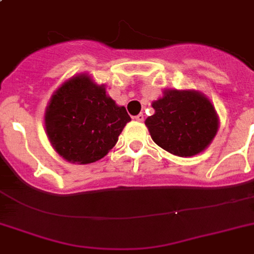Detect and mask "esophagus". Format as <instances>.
I'll use <instances>...</instances> for the list:
<instances>
[{
  "instance_id": "esophagus-1",
  "label": "esophagus",
  "mask_w": 254,
  "mask_h": 254,
  "mask_svg": "<svg viewBox=\"0 0 254 254\" xmlns=\"http://www.w3.org/2000/svg\"><path fill=\"white\" fill-rule=\"evenodd\" d=\"M134 119L137 120V121H139V123H142V121H143V115H142V113H139V115L135 116Z\"/></svg>"
}]
</instances>
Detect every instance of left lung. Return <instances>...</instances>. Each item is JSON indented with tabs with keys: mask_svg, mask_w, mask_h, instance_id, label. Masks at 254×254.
Returning <instances> with one entry per match:
<instances>
[{
	"mask_svg": "<svg viewBox=\"0 0 254 254\" xmlns=\"http://www.w3.org/2000/svg\"><path fill=\"white\" fill-rule=\"evenodd\" d=\"M154 115L145 125L158 146L178 157L200 154L219 129V116L211 100L195 89H165L151 103Z\"/></svg>",
	"mask_w": 254,
	"mask_h": 254,
	"instance_id": "obj_1",
	"label": "left lung"
}]
</instances>
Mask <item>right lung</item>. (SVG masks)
Here are the masks:
<instances>
[{
    "label": "right lung",
    "instance_id": "add662e5",
    "mask_svg": "<svg viewBox=\"0 0 254 254\" xmlns=\"http://www.w3.org/2000/svg\"><path fill=\"white\" fill-rule=\"evenodd\" d=\"M130 120L125 107L107 95L105 85L79 73L53 93L46 107L45 129L62 158L88 165L109 153Z\"/></svg>",
    "mask_w": 254,
    "mask_h": 254
}]
</instances>
